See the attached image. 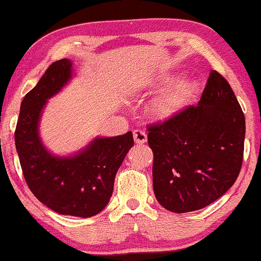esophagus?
Returning <instances> with one entry per match:
<instances>
[{
  "mask_svg": "<svg viewBox=\"0 0 261 261\" xmlns=\"http://www.w3.org/2000/svg\"><path fill=\"white\" fill-rule=\"evenodd\" d=\"M133 138L137 144H145L147 141V134L141 129H135L133 132Z\"/></svg>",
  "mask_w": 261,
  "mask_h": 261,
  "instance_id": "34e87169",
  "label": "esophagus"
}]
</instances>
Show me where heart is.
<instances>
[{
  "mask_svg": "<svg viewBox=\"0 0 261 261\" xmlns=\"http://www.w3.org/2000/svg\"><path fill=\"white\" fill-rule=\"evenodd\" d=\"M174 77L162 76L153 87H165L150 101L147 111L154 120L165 121L185 109L199 92L197 80H182L174 84Z\"/></svg>",
  "mask_w": 261,
  "mask_h": 261,
  "instance_id": "b5f03b06",
  "label": "heart"
}]
</instances>
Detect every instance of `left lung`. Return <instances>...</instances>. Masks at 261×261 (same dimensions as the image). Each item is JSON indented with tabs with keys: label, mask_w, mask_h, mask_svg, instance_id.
I'll return each instance as SVG.
<instances>
[{
	"label": "left lung",
	"mask_w": 261,
	"mask_h": 261,
	"mask_svg": "<svg viewBox=\"0 0 261 261\" xmlns=\"http://www.w3.org/2000/svg\"><path fill=\"white\" fill-rule=\"evenodd\" d=\"M147 129L153 191L164 208L197 211L235 184L243 160L245 115L217 70L210 73L198 106Z\"/></svg>",
	"instance_id": "8db88e82"
}]
</instances>
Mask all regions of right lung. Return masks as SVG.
<instances>
[{
    "label": "right lung",
    "instance_id": "obj_1",
    "mask_svg": "<svg viewBox=\"0 0 261 261\" xmlns=\"http://www.w3.org/2000/svg\"><path fill=\"white\" fill-rule=\"evenodd\" d=\"M73 77L72 61L50 64L20 107L15 147L23 177L35 197L60 215L92 217L109 202L118 168L134 145L133 134L97 137L73 155L50 153L39 137L46 101Z\"/></svg>",
    "mask_w": 261,
    "mask_h": 261
}]
</instances>
